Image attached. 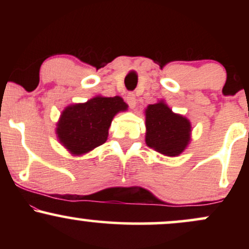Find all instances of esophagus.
Here are the masks:
<instances>
[{"label": "esophagus", "mask_w": 249, "mask_h": 249, "mask_svg": "<svg viewBox=\"0 0 249 249\" xmlns=\"http://www.w3.org/2000/svg\"><path fill=\"white\" fill-rule=\"evenodd\" d=\"M126 102H127L128 107H130L131 108H134V107H136V104H137L136 95H134L133 92L127 93V96H126Z\"/></svg>", "instance_id": "obj_1"}]
</instances>
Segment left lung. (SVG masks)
Wrapping results in <instances>:
<instances>
[{"instance_id":"obj_1","label":"left lung","mask_w":249,"mask_h":249,"mask_svg":"<svg viewBox=\"0 0 249 249\" xmlns=\"http://www.w3.org/2000/svg\"><path fill=\"white\" fill-rule=\"evenodd\" d=\"M148 147L167 157L184 152L191 141V123L185 117L172 112L164 102L148 105L145 110Z\"/></svg>"}]
</instances>
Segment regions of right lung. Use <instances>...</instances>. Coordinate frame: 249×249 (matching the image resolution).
<instances>
[{
    "instance_id": "add662e5",
    "label": "right lung",
    "mask_w": 249,
    "mask_h": 249,
    "mask_svg": "<svg viewBox=\"0 0 249 249\" xmlns=\"http://www.w3.org/2000/svg\"><path fill=\"white\" fill-rule=\"evenodd\" d=\"M125 110L127 104L118 96H97L87 103L69 105L57 123V138L73 156L90 152L107 142L113 117Z\"/></svg>"
}]
</instances>
